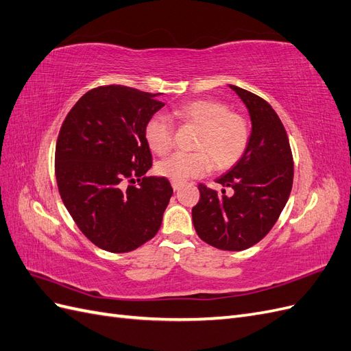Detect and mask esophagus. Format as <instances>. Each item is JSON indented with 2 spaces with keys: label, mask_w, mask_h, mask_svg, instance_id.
Instances as JSON below:
<instances>
[{
  "label": "esophagus",
  "mask_w": 351,
  "mask_h": 351,
  "mask_svg": "<svg viewBox=\"0 0 351 351\" xmlns=\"http://www.w3.org/2000/svg\"><path fill=\"white\" fill-rule=\"evenodd\" d=\"M171 186H173V189L176 190V192H177V190H178L180 187H182V183H177V182H173V183H171Z\"/></svg>",
  "instance_id": "1"
}]
</instances>
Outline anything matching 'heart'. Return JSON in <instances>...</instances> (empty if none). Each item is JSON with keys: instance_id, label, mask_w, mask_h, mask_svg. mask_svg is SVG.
<instances>
[{"instance_id": "obj_1", "label": "heart", "mask_w": 351, "mask_h": 351, "mask_svg": "<svg viewBox=\"0 0 351 351\" xmlns=\"http://www.w3.org/2000/svg\"><path fill=\"white\" fill-rule=\"evenodd\" d=\"M177 120L197 125L195 152H176L159 161V176L177 183L202 177L212 168L227 169L237 164L247 149L250 130L243 115L228 111L215 99H195L174 108ZM145 141L156 155H164L173 145V124L162 115H154L145 125Z\"/></svg>"}]
</instances>
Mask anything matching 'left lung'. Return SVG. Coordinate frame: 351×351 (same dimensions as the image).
Listing matches in <instances>:
<instances>
[{
	"mask_svg": "<svg viewBox=\"0 0 351 351\" xmlns=\"http://www.w3.org/2000/svg\"><path fill=\"white\" fill-rule=\"evenodd\" d=\"M246 105L252 121L247 149L237 164L215 182L234 190L232 196L199 184L200 199L192 209L193 226L205 243L221 250L252 247L268 234L293 187V155L289 136L271 105L249 90L230 84Z\"/></svg>",
	"mask_w": 351,
	"mask_h": 351,
	"instance_id": "obj_1",
	"label": "left lung"
}]
</instances>
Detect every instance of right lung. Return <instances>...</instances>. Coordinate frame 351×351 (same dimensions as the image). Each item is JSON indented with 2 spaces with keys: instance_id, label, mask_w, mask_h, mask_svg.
<instances>
[{
  "instance_id": "1",
  "label": "right lung",
  "mask_w": 351,
  "mask_h": 351,
  "mask_svg": "<svg viewBox=\"0 0 351 351\" xmlns=\"http://www.w3.org/2000/svg\"><path fill=\"white\" fill-rule=\"evenodd\" d=\"M159 95L121 84L92 89L67 114L58 134L61 199L83 234L111 253L132 252L151 240L173 196L165 177H143L152 167L145 125L164 107ZM125 179L138 186H127Z\"/></svg>"
}]
</instances>
